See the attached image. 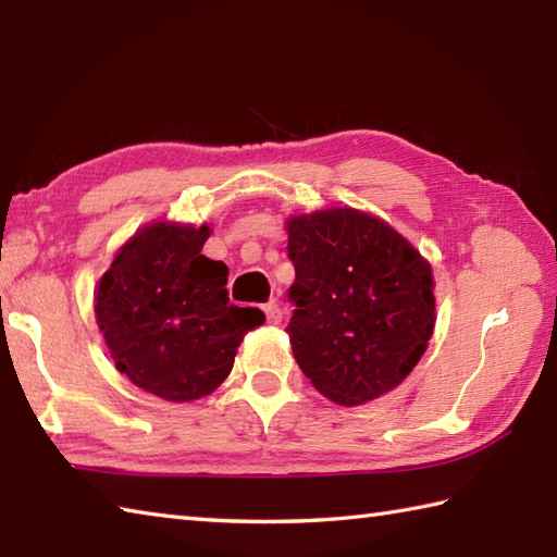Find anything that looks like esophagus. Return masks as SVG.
Here are the masks:
<instances>
[{
	"label": "esophagus",
	"instance_id": "obj_1",
	"mask_svg": "<svg viewBox=\"0 0 557 557\" xmlns=\"http://www.w3.org/2000/svg\"><path fill=\"white\" fill-rule=\"evenodd\" d=\"M263 311H265V315H268V323H272V325H280L282 318H285V311L280 309V304H277L275 299H270V301L263 306Z\"/></svg>",
	"mask_w": 557,
	"mask_h": 557
}]
</instances>
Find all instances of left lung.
<instances>
[{
  "label": "left lung",
  "mask_w": 557,
  "mask_h": 557,
  "mask_svg": "<svg viewBox=\"0 0 557 557\" xmlns=\"http://www.w3.org/2000/svg\"><path fill=\"white\" fill-rule=\"evenodd\" d=\"M289 342L323 397L359 407L395 389L435 327L431 263L381 218L357 208L292 215Z\"/></svg>",
  "instance_id": "1"
}]
</instances>
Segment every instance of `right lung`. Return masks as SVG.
I'll return each mask as SVG.
<instances>
[{"mask_svg": "<svg viewBox=\"0 0 557 557\" xmlns=\"http://www.w3.org/2000/svg\"><path fill=\"white\" fill-rule=\"evenodd\" d=\"M210 232L208 224H146L96 289V321L116 371L168 401L218 389L244 335L265 321L260 309L230 304L227 265L200 253Z\"/></svg>", "mask_w": 557, "mask_h": 557, "instance_id": "add662e5", "label": "right lung"}]
</instances>
